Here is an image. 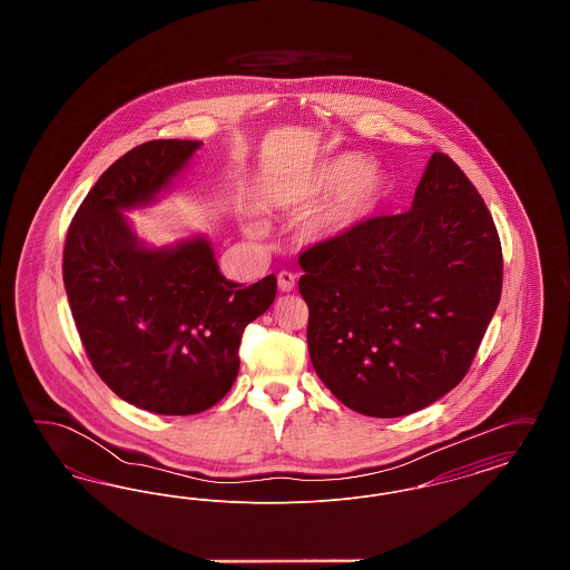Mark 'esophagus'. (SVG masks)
<instances>
[{"label": "esophagus", "instance_id": "esophagus-1", "mask_svg": "<svg viewBox=\"0 0 570 570\" xmlns=\"http://www.w3.org/2000/svg\"><path fill=\"white\" fill-rule=\"evenodd\" d=\"M295 282H297V275L293 272H279L277 273V286L282 293H291L295 288Z\"/></svg>", "mask_w": 570, "mask_h": 570}]
</instances>
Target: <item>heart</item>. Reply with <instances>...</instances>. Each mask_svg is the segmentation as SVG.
<instances>
[{
  "mask_svg": "<svg viewBox=\"0 0 570 570\" xmlns=\"http://www.w3.org/2000/svg\"><path fill=\"white\" fill-rule=\"evenodd\" d=\"M384 181L372 164L361 156H340L314 168L309 175L293 184L282 196L284 205L305 207L316 198L337 194L333 203L318 216L314 230L318 235H337L367 216L382 196ZM249 233H258V224H247Z\"/></svg>",
  "mask_w": 570,
  "mask_h": 570,
  "instance_id": "obj_1",
  "label": "heart"
}]
</instances>
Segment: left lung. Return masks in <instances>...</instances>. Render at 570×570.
<instances>
[{
  "label": "left lung",
  "mask_w": 570,
  "mask_h": 570,
  "mask_svg": "<svg viewBox=\"0 0 570 570\" xmlns=\"http://www.w3.org/2000/svg\"><path fill=\"white\" fill-rule=\"evenodd\" d=\"M309 358L354 412L393 419L460 384L502 295L485 200L435 151L412 209L361 219L301 249Z\"/></svg>",
  "instance_id": "1"
}]
</instances>
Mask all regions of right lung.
<instances>
[{"label": "right lung", "instance_id": "1", "mask_svg": "<svg viewBox=\"0 0 570 570\" xmlns=\"http://www.w3.org/2000/svg\"><path fill=\"white\" fill-rule=\"evenodd\" d=\"M198 140H149L110 164L72 217L63 286L82 348L124 402L156 414H198L230 391L245 326L269 309L275 275L226 282L205 239L147 249L119 209L149 203Z\"/></svg>", "mask_w": 570, "mask_h": 570}]
</instances>
